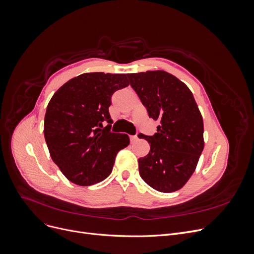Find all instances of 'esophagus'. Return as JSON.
I'll return each instance as SVG.
<instances>
[{
	"instance_id": "esophagus-1",
	"label": "esophagus",
	"mask_w": 254,
	"mask_h": 254,
	"mask_svg": "<svg viewBox=\"0 0 254 254\" xmlns=\"http://www.w3.org/2000/svg\"><path fill=\"white\" fill-rule=\"evenodd\" d=\"M130 141H131V143H135L137 141V136L136 135H131V136H130Z\"/></svg>"
}]
</instances>
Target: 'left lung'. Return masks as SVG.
<instances>
[{"instance_id":"1","label":"left lung","mask_w":254,"mask_h":254,"mask_svg":"<svg viewBox=\"0 0 254 254\" xmlns=\"http://www.w3.org/2000/svg\"><path fill=\"white\" fill-rule=\"evenodd\" d=\"M127 76L149 118L160 122L155 135H137L150 145L148 155L137 160L142 179L162 193L178 190L195 172L204 147L203 120L193 93L162 70Z\"/></svg>"}]
</instances>
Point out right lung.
<instances>
[{
	"label": "right lung",
	"instance_id": "obj_1",
	"mask_svg": "<svg viewBox=\"0 0 254 254\" xmlns=\"http://www.w3.org/2000/svg\"><path fill=\"white\" fill-rule=\"evenodd\" d=\"M128 86L126 74L83 73L51 98L44 137L52 160L67 180L88 187L111 174L118 152L130 143L126 133L110 132L111 96Z\"/></svg>",
	"mask_w": 254,
	"mask_h": 254
}]
</instances>
